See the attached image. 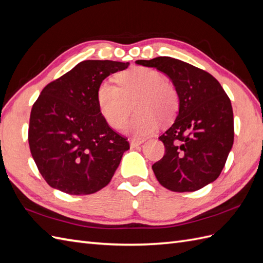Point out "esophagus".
I'll list each match as a JSON object with an SVG mask.
<instances>
[{
    "label": "esophagus",
    "instance_id": "1",
    "mask_svg": "<svg viewBox=\"0 0 263 263\" xmlns=\"http://www.w3.org/2000/svg\"><path fill=\"white\" fill-rule=\"evenodd\" d=\"M143 143V141H138V140H132L130 142V146L131 147H137L139 145H141Z\"/></svg>",
    "mask_w": 263,
    "mask_h": 263
}]
</instances>
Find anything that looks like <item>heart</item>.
Returning a JSON list of instances; mask_svg holds the SVG:
<instances>
[{"label": "heart", "instance_id": "1", "mask_svg": "<svg viewBox=\"0 0 263 263\" xmlns=\"http://www.w3.org/2000/svg\"><path fill=\"white\" fill-rule=\"evenodd\" d=\"M118 85L103 81L98 87L97 102L106 123L114 129L123 125L134 103L137 112L123 126V133L143 140L158 130L160 120L170 122L179 110V93L162 73L138 66L117 76Z\"/></svg>", "mask_w": 263, "mask_h": 263}]
</instances>
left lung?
<instances>
[{"mask_svg":"<svg viewBox=\"0 0 263 263\" xmlns=\"http://www.w3.org/2000/svg\"><path fill=\"white\" fill-rule=\"evenodd\" d=\"M166 74L179 93L173 124L159 139L164 157L152 165L161 185L192 192L218 179L234 137L231 101L210 73L170 57L138 60Z\"/></svg>","mask_w":263,"mask_h":263,"instance_id":"obj_1","label":"left lung"}]
</instances>
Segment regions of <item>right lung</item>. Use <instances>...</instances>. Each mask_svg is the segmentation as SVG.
<instances>
[{
	"instance_id": "1",
	"label": "right lung",
	"mask_w": 263,
	"mask_h": 263,
	"mask_svg": "<svg viewBox=\"0 0 263 263\" xmlns=\"http://www.w3.org/2000/svg\"><path fill=\"white\" fill-rule=\"evenodd\" d=\"M129 62L87 60L46 85L33 104L29 144L40 173L53 189L73 196L109 184L130 149L101 114L97 91Z\"/></svg>"
}]
</instances>
